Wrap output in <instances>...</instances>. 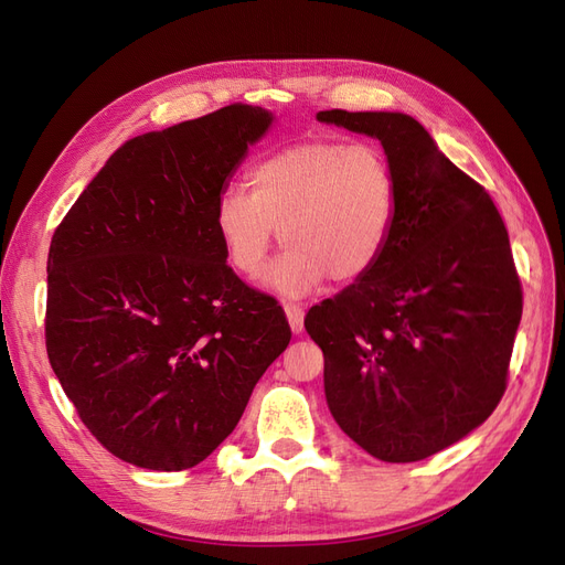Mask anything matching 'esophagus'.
<instances>
[{
  "mask_svg": "<svg viewBox=\"0 0 565 565\" xmlns=\"http://www.w3.org/2000/svg\"><path fill=\"white\" fill-rule=\"evenodd\" d=\"M285 316H287V322H289V328H292V332L301 334V330H303V309H301V306L287 303Z\"/></svg>",
  "mask_w": 565,
  "mask_h": 565,
  "instance_id": "obj_1",
  "label": "esophagus"
}]
</instances>
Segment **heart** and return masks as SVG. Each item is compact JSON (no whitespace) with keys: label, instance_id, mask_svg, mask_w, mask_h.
<instances>
[{"label":"heart","instance_id":"b5f03b06","mask_svg":"<svg viewBox=\"0 0 565 565\" xmlns=\"http://www.w3.org/2000/svg\"><path fill=\"white\" fill-rule=\"evenodd\" d=\"M249 195L216 200L214 231L243 278L264 270L273 243L289 245L264 287L301 299L332 276L349 285L380 264L398 224V181L386 152L370 143L303 141L256 162Z\"/></svg>","mask_w":565,"mask_h":565}]
</instances>
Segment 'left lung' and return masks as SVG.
Masks as SVG:
<instances>
[{
  "label": "left lung",
  "mask_w": 565,
  "mask_h": 565,
  "mask_svg": "<svg viewBox=\"0 0 565 565\" xmlns=\"http://www.w3.org/2000/svg\"><path fill=\"white\" fill-rule=\"evenodd\" d=\"M377 139L398 181V224L380 264L306 313L324 355V398L382 461H417L498 407L523 297L490 195L405 113L320 110Z\"/></svg>",
  "instance_id": "8db88e82"
}]
</instances>
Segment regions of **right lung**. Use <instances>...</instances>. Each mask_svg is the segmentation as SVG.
Returning a JSON list of instances; mask_svg holds the SVG:
<instances>
[{
    "instance_id": "right-lung-1",
    "label": "right lung",
    "mask_w": 565,
    "mask_h": 565,
    "mask_svg": "<svg viewBox=\"0 0 565 565\" xmlns=\"http://www.w3.org/2000/svg\"><path fill=\"white\" fill-rule=\"evenodd\" d=\"M259 106L134 136L61 221L46 262V353L84 426L152 471L207 459L292 332L226 266L216 200L270 129Z\"/></svg>"
}]
</instances>
